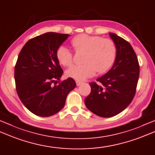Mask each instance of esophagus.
<instances>
[{"instance_id": "1", "label": "esophagus", "mask_w": 155, "mask_h": 155, "mask_svg": "<svg viewBox=\"0 0 155 155\" xmlns=\"http://www.w3.org/2000/svg\"><path fill=\"white\" fill-rule=\"evenodd\" d=\"M83 83V82L82 81H76V84H77V86H79L81 85V84Z\"/></svg>"}]
</instances>
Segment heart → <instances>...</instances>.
I'll list each match as a JSON object with an SVG mask.
<instances>
[{
  "mask_svg": "<svg viewBox=\"0 0 155 155\" xmlns=\"http://www.w3.org/2000/svg\"><path fill=\"white\" fill-rule=\"evenodd\" d=\"M76 51L85 52L83 64L74 65L66 72L67 77L77 80H84L91 77L97 72L102 74L107 72L116 60V44L110 39L98 35L80 34L71 40ZM56 56L58 61L64 66H70L73 62V54L67 47L60 45Z\"/></svg>",
  "mask_w": 155,
  "mask_h": 155,
  "instance_id": "b5f03b06",
  "label": "heart"
}]
</instances>
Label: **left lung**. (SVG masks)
Listing matches in <instances>:
<instances>
[{
    "mask_svg": "<svg viewBox=\"0 0 155 155\" xmlns=\"http://www.w3.org/2000/svg\"><path fill=\"white\" fill-rule=\"evenodd\" d=\"M116 44L117 54L112 68L91 82V91L84 99L86 107L100 117L116 116L128 107L135 95L140 66L132 45L122 38L110 33Z\"/></svg>",
    "mask_w": 155,
    "mask_h": 155,
    "instance_id": "8db88e82",
    "label": "left lung"
}]
</instances>
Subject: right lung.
I'll use <instances>...</instances> for the list:
<instances>
[{
	"mask_svg": "<svg viewBox=\"0 0 155 155\" xmlns=\"http://www.w3.org/2000/svg\"><path fill=\"white\" fill-rule=\"evenodd\" d=\"M68 35L48 32L36 36L24 45L18 56L14 74L17 93L36 116L49 117L58 113L76 87L72 78L59 81L63 71L56 52Z\"/></svg>",
	"mask_w": 155,
	"mask_h": 155,
	"instance_id": "1",
	"label": "right lung"
}]
</instances>
